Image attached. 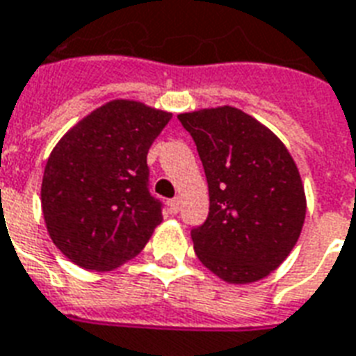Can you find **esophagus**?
<instances>
[{"mask_svg":"<svg viewBox=\"0 0 356 356\" xmlns=\"http://www.w3.org/2000/svg\"><path fill=\"white\" fill-rule=\"evenodd\" d=\"M168 207H170V213H179V209H181V200L179 197H173L168 202Z\"/></svg>","mask_w":356,"mask_h":356,"instance_id":"obj_1","label":"esophagus"}]
</instances>
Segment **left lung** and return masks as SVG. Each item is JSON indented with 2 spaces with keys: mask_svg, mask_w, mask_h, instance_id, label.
Returning <instances> with one entry per match:
<instances>
[{
  "mask_svg": "<svg viewBox=\"0 0 356 356\" xmlns=\"http://www.w3.org/2000/svg\"><path fill=\"white\" fill-rule=\"evenodd\" d=\"M196 143L209 184V216L192 227L205 267L229 284L268 276L297 244L305 186L286 145L232 106L179 113Z\"/></svg>",
  "mask_w": 356,
  "mask_h": 356,
  "instance_id": "obj_1",
  "label": "left lung"
}]
</instances>
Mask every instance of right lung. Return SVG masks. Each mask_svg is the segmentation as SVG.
<instances>
[{
  "label": "right lung",
  "instance_id": "add662e5",
  "mask_svg": "<svg viewBox=\"0 0 356 356\" xmlns=\"http://www.w3.org/2000/svg\"><path fill=\"white\" fill-rule=\"evenodd\" d=\"M170 119L136 100H112L54 147L40 203L51 241L70 261L112 270L143 250L162 222V202L149 192L147 153Z\"/></svg>",
  "mask_w": 356,
  "mask_h": 356
}]
</instances>
